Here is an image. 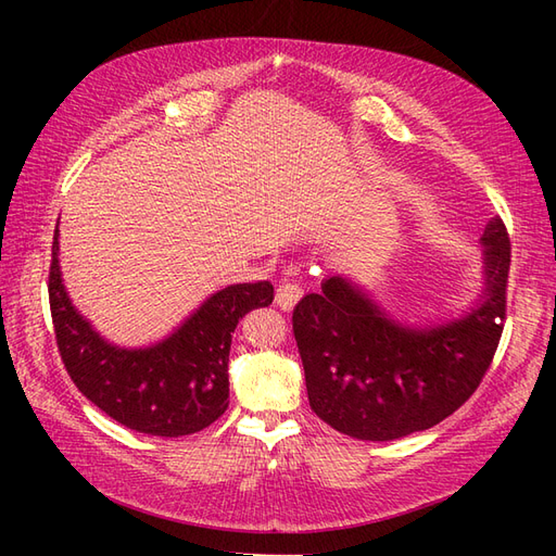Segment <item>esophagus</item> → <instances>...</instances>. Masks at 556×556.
I'll list each match as a JSON object with an SVG mask.
<instances>
[{
  "mask_svg": "<svg viewBox=\"0 0 556 556\" xmlns=\"http://www.w3.org/2000/svg\"><path fill=\"white\" fill-rule=\"evenodd\" d=\"M301 296H304V290H301L296 282H282L280 288L276 290V304L282 311H292Z\"/></svg>",
  "mask_w": 556,
  "mask_h": 556,
  "instance_id": "34e87169",
  "label": "esophagus"
}]
</instances>
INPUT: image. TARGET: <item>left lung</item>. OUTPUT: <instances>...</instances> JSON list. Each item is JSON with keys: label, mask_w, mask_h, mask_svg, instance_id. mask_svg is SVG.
Returning <instances> with one entry per match:
<instances>
[{"label": "left lung", "mask_w": 556, "mask_h": 556, "mask_svg": "<svg viewBox=\"0 0 556 556\" xmlns=\"http://www.w3.org/2000/svg\"><path fill=\"white\" fill-rule=\"evenodd\" d=\"M480 245L482 290L457 315L408 323L352 276L299 301L294 339L319 419L359 441H396L443 422L478 390L506 319L510 241L498 215Z\"/></svg>", "instance_id": "8db88e82"}]
</instances>
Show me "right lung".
<instances>
[{
  "label": "right lung",
  "instance_id": "add662e5",
  "mask_svg": "<svg viewBox=\"0 0 556 556\" xmlns=\"http://www.w3.org/2000/svg\"><path fill=\"white\" fill-rule=\"evenodd\" d=\"M50 313L66 374L99 410L139 433H197L229 406V348L239 319L274 301V285L237 282L206 296L178 327L148 345H117L66 292L60 229L48 278Z\"/></svg>",
  "mask_w": 556,
  "mask_h": 556
}]
</instances>
